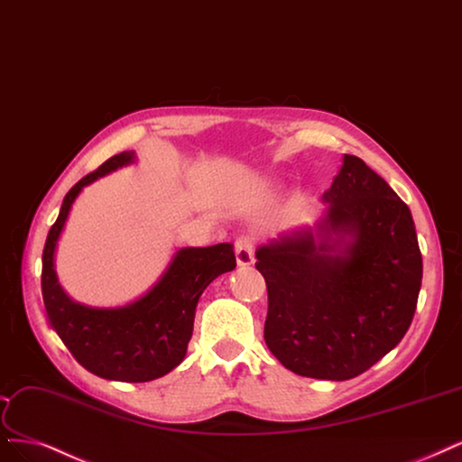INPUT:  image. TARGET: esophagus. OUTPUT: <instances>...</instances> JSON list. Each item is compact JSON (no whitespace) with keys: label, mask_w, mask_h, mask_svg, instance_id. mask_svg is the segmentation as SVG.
Segmentation results:
<instances>
[{"label":"esophagus","mask_w":462,"mask_h":462,"mask_svg":"<svg viewBox=\"0 0 462 462\" xmlns=\"http://www.w3.org/2000/svg\"><path fill=\"white\" fill-rule=\"evenodd\" d=\"M235 256L241 267L254 263V241L250 236H238L235 241Z\"/></svg>","instance_id":"esophagus-1"}]
</instances>
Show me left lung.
I'll list each match as a JSON object with an SVG mask.
<instances>
[{
	"mask_svg": "<svg viewBox=\"0 0 462 462\" xmlns=\"http://www.w3.org/2000/svg\"><path fill=\"white\" fill-rule=\"evenodd\" d=\"M323 200L319 231H296L256 250L267 284L263 338L286 369L354 378L405 337L417 310L422 256L407 204L361 158L344 154ZM330 232L353 236L328 243Z\"/></svg>",
	"mask_w": 462,
	"mask_h": 462,
	"instance_id": "8db88e82",
	"label": "left lung"
}]
</instances>
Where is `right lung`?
<instances>
[{"label": "right lung", "instance_id": "add662e5", "mask_svg": "<svg viewBox=\"0 0 462 462\" xmlns=\"http://www.w3.org/2000/svg\"><path fill=\"white\" fill-rule=\"evenodd\" d=\"M132 161L134 152L110 156L69 190L43 246L42 294L51 327L84 369L106 380L149 383L183 361L200 294L216 277L233 272L236 260L229 243L181 248L145 296L116 310L86 308L62 292L53 256L74 199L88 183Z\"/></svg>", "mask_w": 462, "mask_h": 462}]
</instances>
